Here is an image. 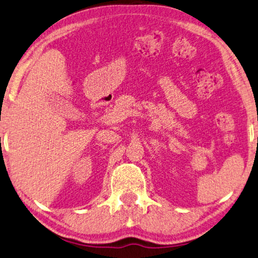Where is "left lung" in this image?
I'll return each instance as SVG.
<instances>
[{
    "instance_id": "obj_1",
    "label": "left lung",
    "mask_w": 258,
    "mask_h": 258,
    "mask_svg": "<svg viewBox=\"0 0 258 258\" xmlns=\"http://www.w3.org/2000/svg\"><path fill=\"white\" fill-rule=\"evenodd\" d=\"M257 141H258V139H257Z\"/></svg>"
}]
</instances>
